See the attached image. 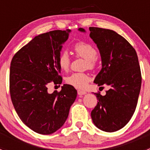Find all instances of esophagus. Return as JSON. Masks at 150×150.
<instances>
[{
	"label": "esophagus",
	"mask_w": 150,
	"mask_h": 150,
	"mask_svg": "<svg viewBox=\"0 0 150 150\" xmlns=\"http://www.w3.org/2000/svg\"><path fill=\"white\" fill-rule=\"evenodd\" d=\"M78 95H80V96H81V95H83V94H86V91H83L78 90Z\"/></svg>",
	"instance_id": "esophagus-1"
}]
</instances>
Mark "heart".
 <instances>
[{"instance_id":"1","label":"heart","mask_w":150,"mask_h":150,"mask_svg":"<svg viewBox=\"0 0 150 150\" xmlns=\"http://www.w3.org/2000/svg\"><path fill=\"white\" fill-rule=\"evenodd\" d=\"M74 54L78 57L85 59V68L92 69L96 67L98 52L94 46L83 41L76 42L72 46ZM59 67L63 71H67L71 64V59L66 51H62L58 55L57 59ZM91 80V77L87 72H73L66 77L67 84L78 89H85Z\"/></svg>"}]
</instances>
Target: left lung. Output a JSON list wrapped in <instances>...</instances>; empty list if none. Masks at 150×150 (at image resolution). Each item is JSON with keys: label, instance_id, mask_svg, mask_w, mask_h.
<instances>
[{"label": "left lung", "instance_id": "8db88e82", "mask_svg": "<svg viewBox=\"0 0 150 150\" xmlns=\"http://www.w3.org/2000/svg\"><path fill=\"white\" fill-rule=\"evenodd\" d=\"M79 30L85 32L83 28ZM89 30L102 62L93 82L110 86L104 96L94 93L98 102L91 115L98 128L114 132L129 122L137 107L142 85L138 56L134 47L113 30L94 27Z\"/></svg>", "mask_w": 150, "mask_h": 150}]
</instances>
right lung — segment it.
Wrapping results in <instances>:
<instances>
[{"instance_id":"add662e5","label":"right lung","mask_w":150,"mask_h":150,"mask_svg":"<svg viewBox=\"0 0 150 150\" xmlns=\"http://www.w3.org/2000/svg\"><path fill=\"white\" fill-rule=\"evenodd\" d=\"M71 30H54L35 36L12 58L9 91L16 113L38 134H51L66 121L77 91L65 84L48 93V84L62 82L57 59Z\"/></svg>"}]
</instances>
